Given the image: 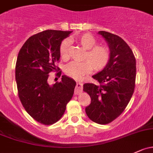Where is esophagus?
<instances>
[{
	"label": "esophagus",
	"instance_id": "1",
	"mask_svg": "<svg viewBox=\"0 0 153 153\" xmlns=\"http://www.w3.org/2000/svg\"><path fill=\"white\" fill-rule=\"evenodd\" d=\"M82 87L83 83L80 82H77L76 85V89H75V93L76 94H80L82 92Z\"/></svg>",
	"mask_w": 153,
	"mask_h": 153
}]
</instances>
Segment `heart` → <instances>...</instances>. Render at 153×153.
<instances>
[{"label":"heart","instance_id":"heart-1","mask_svg":"<svg viewBox=\"0 0 153 153\" xmlns=\"http://www.w3.org/2000/svg\"><path fill=\"white\" fill-rule=\"evenodd\" d=\"M74 41L79 44L86 50L82 60L85 61L71 62L65 68L67 76L79 79L91 72L93 68L96 71L104 69L109 63L111 57V51L109 47L96 45L97 40L90 33H83L74 38ZM69 41L65 39L60 44L59 53L63 60L68 57Z\"/></svg>","mask_w":153,"mask_h":153}]
</instances>
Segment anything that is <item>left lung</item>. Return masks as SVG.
Here are the masks:
<instances>
[{"instance_id":"left-lung-1","label":"left lung","mask_w":153,"mask_h":153,"mask_svg":"<svg viewBox=\"0 0 153 153\" xmlns=\"http://www.w3.org/2000/svg\"><path fill=\"white\" fill-rule=\"evenodd\" d=\"M106 39L111 51L108 65L93 75L98 85L86 83L83 90L91 98V103L85 109L88 117L98 124L112 122L123 112L135 88L136 58L127 43L118 36L99 31Z\"/></svg>"}]
</instances>
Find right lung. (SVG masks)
Wrapping results in <instances>:
<instances>
[{
  "mask_svg": "<svg viewBox=\"0 0 153 153\" xmlns=\"http://www.w3.org/2000/svg\"><path fill=\"white\" fill-rule=\"evenodd\" d=\"M71 31L47 30L32 36L25 42L15 66L18 96L25 111L45 126L55 123L63 115L73 97L76 82L66 76L53 85L49 74L61 71L55 65L60 60L59 47Z\"/></svg>",
  "mask_w": 153,
  "mask_h": 153,
  "instance_id": "obj_1",
  "label": "right lung"
}]
</instances>
